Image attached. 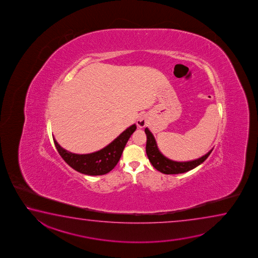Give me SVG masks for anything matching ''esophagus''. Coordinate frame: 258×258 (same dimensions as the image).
Listing matches in <instances>:
<instances>
[{
	"instance_id": "1",
	"label": "esophagus",
	"mask_w": 258,
	"mask_h": 258,
	"mask_svg": "<svg viewBox=\"0 0 258 258\" xmlns=\"http://www.w3.org/2000/svg\"><path fill=\"white\" fill-rule=\"evenodd\" d=\"M136 123H137V126L139 127V128H144L146 125V120L144 117L138 118Z\"/></svg>"
}]
</instances>
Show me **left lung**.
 Here are the masks:
<instances>
[{
    "label": "left lung",
    "mask_w": 258,
    "mask_h": 258,
    "mask_svg": "<svg viewBox=\"0 0 258 258\" xmlns=\"http://www.w3.org/2000/svg\"><path fill=\"white\" fill-rule=\"evenodd\" d=\"M144 132L147 136L146 153H147L149 161L156 170L164 174H179V173H184L188 170H192L204 162L212 152V150H210L209 153L203 155L202 157L193 161H189V162H175L165 157L160 152V150L158 149L155 138L148 128H145Z\"/></svg>",
    "instance_id": "1"
}]
</instances>
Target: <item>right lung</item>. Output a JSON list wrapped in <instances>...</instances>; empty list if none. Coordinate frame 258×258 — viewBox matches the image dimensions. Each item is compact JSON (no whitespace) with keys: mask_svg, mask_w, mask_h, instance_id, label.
<instances>
[{"mask_svg":"<svg viewBox=\"0 0 258 258\" xmlns=\"http://www.w3.org/2000/svg\"><path fill=\"white\" fill-rule=\"evenodd\" d=\"M136 130V124L128 127L111 144L95 153L77 154L68 152L53 138L55 146L62 159L71 168L86 175H104L114 169L119 162L126 143Z\"/></svg>","mask_w":258,"mask_h":258,"instance_id":"add662e5","label":"right lung"}]
</instances>
